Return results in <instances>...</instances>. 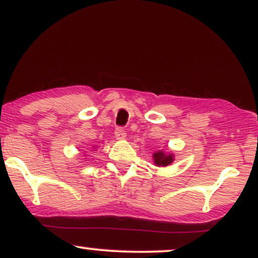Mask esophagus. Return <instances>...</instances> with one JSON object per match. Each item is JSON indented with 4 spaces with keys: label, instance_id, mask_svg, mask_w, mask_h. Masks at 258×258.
Segmentation results:
<instances>
[{
    "label": "esophagus",
    "instance_id": "obj_1",
    "mask_svg": "<svg viewBox=\"0 0 258 258\" xmlns=\"http://www.w3.org/2000/svg\"><path fill=\"white\" fill-rule=\"evenodd\" d=\"M115 137L117 139H123L126 137V131L122 127H116V130H115Z\"/></svg>",
    "mask_w": 258,
    "mask_h": 258
}]
</instances>
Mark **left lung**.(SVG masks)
I'll use <instances>...</instances> for the list:
<instances>
[{"mask_svg": "<svg viewBox=\"0 0 258 258\" xmlns=\"http://www.w3.org/2000/svg\"><path fill=\"white\" fill-rule=\"evenodd\" d=\"M154 158V162H155L156 166H167L170 165L171 162L173 161V155L170 154V155H166L165 153L162 152H158L153 155Z\"/></svg>", "mask_w": 258, "mask_h": 258, "instance_id": "obj_1", "label": "left lung"}]
</instances>
